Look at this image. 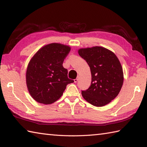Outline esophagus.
Here are the masks:
<instances>
[{"instance_id": "obj_1", "label": "esophagus", "mask_w": 147, "mask_h": 147, "mask_svg": "<svg viewBox=\"0 0 147 147\" xmlns=\"http://www.w3.org/2000/svg\"><path fill=\"white\" fill-rule=\"evenodd\" d=\"M78 77L77 78H75V79L74 80V82H75V83H77V82H78Z\"/></svg>"}]
</instances>
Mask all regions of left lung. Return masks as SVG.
I'll return each mask as SVG.
<instances>
[{
	"instance_id": "obj_1",
	"label": "left lung",
	"mask_w": 147,
	"mask_h": 147,
	"mask_svg": "<svg viewBox=\"0 0 147 147\" xmlns=\"http://www.w3.org/2000/svg\"><path fill=\"white\" fill-rule=\"evenodd\" d=\"M78 54L86 61L91 73V83L82 91L83 98L89 103L102 107L113 100L121 90L123 72L117 56L101 47L81 48Z\"/></svg>"
}]
</instances>
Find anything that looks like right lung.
I'll return each mask as SVG.
<instances>
[{"label": "right lung", "instance_id": "1", "mask_svg": "<svg viewBox=\"0 0 147 147\" xmlns=\"http://www.w3.org/2000/svg\"><path fill=\"white\" fill-rule=\"evenodd\" d=\"M70 47L53 43L43 47L30 59L26 71V84L32 98L39 103L51 104L63 95L66 86L74 83L67 77L63 62Z\"/></svg>", "mask_w": 147, "mask_h": 147}]
</instances>
